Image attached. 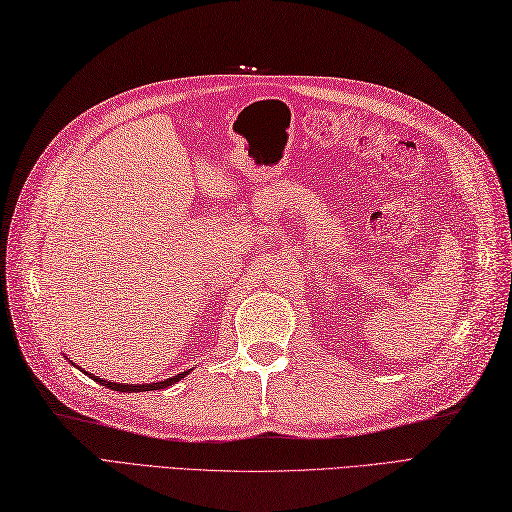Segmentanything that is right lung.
Segmentation results:
<instances>
[{
    "label": "right lung",
    "mask_w": 512,
    "mask_h": 512,
    "mask_svg": "<svg viewBox=\"0 0 512 512\" xmlns=\"http://www.w3.org/2000/svg\"><path fill=\"white\" fill-rule=\"evenodd\" d=\"M86 373V371H84ZM186 373L189 371H182V373H178V376H173V378H167V380H162V382H152V384H117V382H108V380H102L99 376H93V373H89V376L97 382V384H102V386H108V389H112V391H121V393H139V391H158V389H165V386H171V384H176L178 380H182Z\"/></svg>",
    "instance_id": "1"
}]
</instances>
